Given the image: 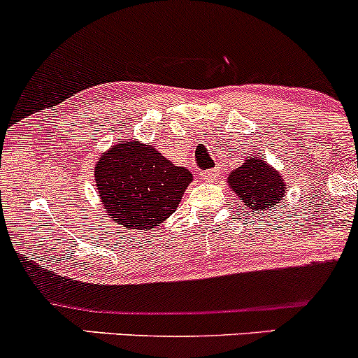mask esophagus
I'll list each match as a JSON object with an SVG mask.
<instances>
[{"instance_id": "esophagus-1", "label": "esophagus", "mask_w": 358, "mask_h": 358, "mask_svg": "<svg viewBox=\"0 0 358 358\" xmlns=\"http://www.w3.org/2000/svg\"><path fill=\"white\" fill-rule=\"evenodd\" d=\"M217 175H219L217 168H214V170H203L202 173H200L202 180H206V182H212L214 178H217Z\"/></svg>"}]
</instances>
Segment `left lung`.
Masks as SVG:
<instances>
[{"label":"left lung","mask_w":358,"mask_h":358,"mask_svg":"<svg viewBox=\"0 0 358 358\" xmlns=\"http://www.w3.org/2000/svg\"><path fill=\"white\" fill-rule=\"evenodd\" d=\"M229 185L238 195L239 209L272 210L285 194V180L263 158L251 156L229 175Z\"/></svg>","instance_id":"8db88e82"}]
</instances>
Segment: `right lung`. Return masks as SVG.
I'll return each mask as SVG.
<instances>
[{
	"label": "right lung",
	"mask_w": 358,
	"mask_h": 358,
	"mask_svg": "<svg viewBox=\"0 0 358 358\" xmlns=\"http://www.w3.org/2000/svg\"><path fill=\"white\" fill-rule=\"evenodd\" d=\"M95 182L113 221L125 229H151L175 212L192 173L152 146L120 141L98 161Z\"/></svg>",
	"instance_id": "1"
}]
</instances>
